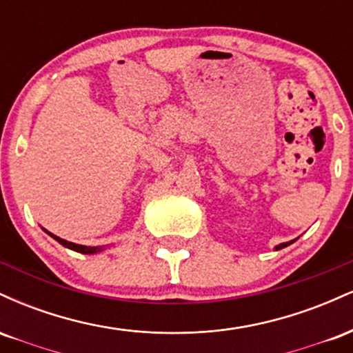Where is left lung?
<instances>
[{
    "label": "left lung",
    "instance_id": "obj_1",
    "mask_svg": "<svg viewBox=\"0 0 353 353\" xmlns=\"http://www.w3.org/2000/svg\"><path fill=\"white\" fill-rule=\"evenodd\" d=\"M285 245H289V242H285V244H281V245H277V247H275V249H282V247H285Z\"/></svg>",
    "mask_w": 353,
    "mask_h": 353
}]
</instances>
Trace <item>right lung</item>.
Here are the masks:
<instances>
[{"instance_id":"right-lung-1","label":"right lung","mask_w":353,"mask_h":353,"mask_svg":"<svg viewBox=\"0 0 353 353\" xmlns=\"http://www.w3.org/2000/svg\"><path fill=\"white\" fill-rule=\"evenodd\" d=\"M48 234H50V232H48ZM50 236L54 237L61 245L68 247V249H72V250H76V252H81V254H94V252H99V250H101V249H98V247H86V245L72 244V242H68V241H64V239H59V237L52 236V234H50Z\"/></svg>"}]
</instances>
